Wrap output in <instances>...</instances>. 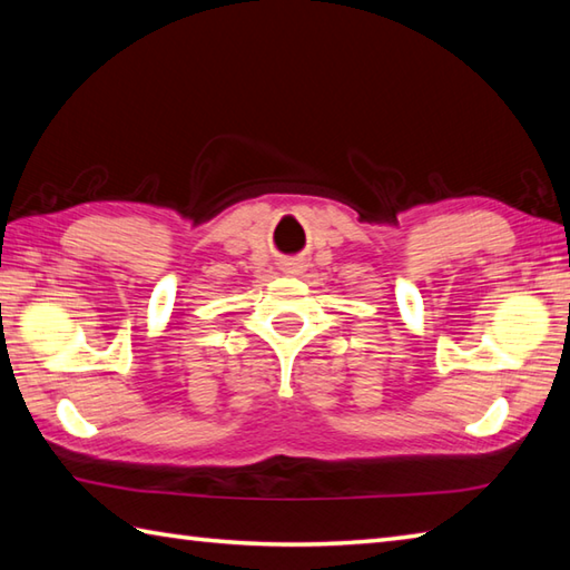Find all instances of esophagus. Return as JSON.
I'll list each match as a JSON object with an SVG mask.
<instances>
[{
  "label": "esophagus",
  "instance_id": "34e87169",
  "mask_svg": "<svg viewBox=\"0 0 570 570\" xmlns=\"http://www.w3.org/2000/svg\"><path fill=\"white\" fill-rule=\"evenodd\" d=\"M284 272H286V274H292V276H296V274L304 272V262H301V259L286 262V264H284Z\"/></svg>",
  "mask_w": 570,
  "mask_h": 570
}]
</instances>
